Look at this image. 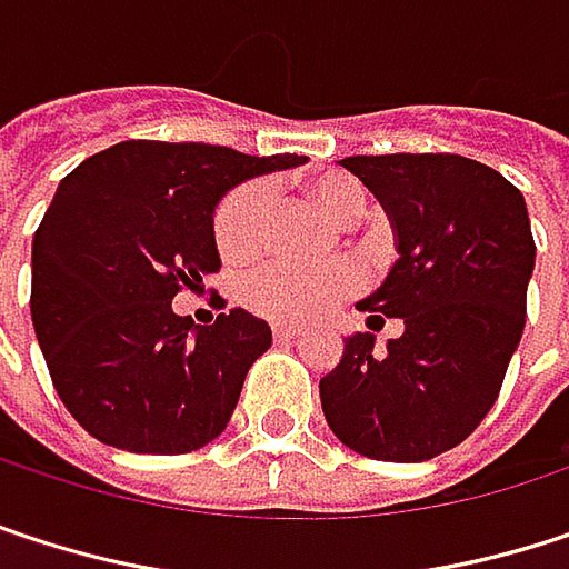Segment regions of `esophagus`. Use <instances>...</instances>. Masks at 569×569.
<instances>
[{"instance_id":"obj_1","label":"esophagus","mask_w":569,"mask_h":569,"mask_svg":"<svg viewBox=\"0 0 569 569\" xmlns=\"http://www.w3.org/2000/svg\"><path fill=\"white\" fill-rule=\"evenodd\" d=\"M271 335H274V341H291V338L301 335V328H295V325H271Z\"/></svg>"}]
</instances>
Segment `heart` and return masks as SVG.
<instances>
[{"label": "heart", "instance_id": "1", "mask_svg": "<svg viewBox=\"0 0 569 569\" xmlns=\"http://www.w3.org/2000/svg\"><path fill=\"white\" fill-rule=\"evenodd\" d=\"M308 198L331 221H358L365 211V188L358 178L345 171H325L308 184ZM268 224V188L264 181H248L234 188L214 211V241L228 261H244L261 251ZM361 284V271L355 261H335L325 268H305L288 261H268L254 268L241 298L251 311L271 321H315L338 308Z\"/></svg>", "mask_w": 569, "mask_h": 569}]
</instances>
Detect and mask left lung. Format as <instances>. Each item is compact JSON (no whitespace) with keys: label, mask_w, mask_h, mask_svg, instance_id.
Instances as JSON below:
<instances>
[{"label":"left lung","mask_w":569,"mask_h":569,"mask_svg":"<svg viewBox=\"0 0 569 569\" xmlns=\"http://www.w3.org/2000/svg\"><path fill=\"white\" fill-rule=\"evenodd\" d=\"M341 164L391 218L398 261L358 301L371 328L345 338L341 365L321 378L335 437L375 460L418 463L473 433L493 408L527 318L533 234L523 194L463 154H355Z\"/></svg>","instance_id":"obj_1"}]
</instances>
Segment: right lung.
<instances>
[{
    "mask_svg": "<svg viewBox=\"0 0 569 569\" xmlns=\"http://www.w3.org/2000/svg\"><path fill=\"white\" fill-rule=\"evenodd\" d=\"M301 161L132 139L59 181L32 238L29 305L52 385L92 437L132 453H188L228 427L271 328L244 308L194 328L171 298L221 268L224 191Z\"/></svg>",
    "mask_w": 569,
    "mask_h": 569,
    "instance_id": "add662e5",
    "label": "right lung"
}]
</instances>
